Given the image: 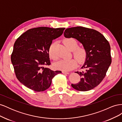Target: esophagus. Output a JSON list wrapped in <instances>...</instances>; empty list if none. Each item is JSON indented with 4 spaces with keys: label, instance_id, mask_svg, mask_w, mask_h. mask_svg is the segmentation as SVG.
<instances>
[{
    "label": "esophagus",
    "instance_id": "1",
    "mask_svg": "<svg viewBox=\"0 0 122 122\" xmlns=\"http://www.w3.org/2000/svg\"><path fill=\"white\" fill-rule=\"evenodd\" d=\"M62 73H63V74H69V72H66V71H62Z\"/></svg>",
    "mask_w": 122,
    "mask_h": 122
}]
</instances>
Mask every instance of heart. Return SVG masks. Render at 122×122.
I'll use <instances>...</instances> for the list:
<instances>
[{"instance_id": "heart-1", "label": "heart", "mask_w": 122, "mask_h": 122, "mask_svg": "<svg viewBox=\"0 0 122 122\" xmlns=\"http://www.w3.org/2000/svg\"><path fill=\"white\" fill-rule=\"evenodd\" d=\"M65 45L67 48L71 51H73V53L77 60L79 61H83L86 56V51L83 47H77L78 43L76 40L73 38L65 39L63 41ZM55 43L51 44L49 48V55L50 57L56 60V56L54 54ZM78 61L75 58H70L61 60L55 62L54 67L56 69L62 70L64 71H69L74 69L77 65Z\"/></svg>"}]
</instances>
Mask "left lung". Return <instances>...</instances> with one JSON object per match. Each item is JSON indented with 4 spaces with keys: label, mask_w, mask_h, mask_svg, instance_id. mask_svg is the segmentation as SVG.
Returning <instances> with one entry per match:
<instances>
[{
    "label": "left lung",
    "mask_w": 122,
    "mask_h": 122,
    "mask_svg": "<svg viewBox=\"0 0 122 122\" xmlns=\"http://www.w3.org/2000/svg\"><path fill=\"white\" fill-rule=\"evenodd\" d=\"M64 35L66 38L78 40L86 51V60L81 67L84 70L75 72L80 76V81L72 84V86L79 91L93 89L104 79L111 64L109 42L100 32L81 26L67 28Z\"/></svg>",
    "instance_id": "left-lung-1"
}]
</instances>
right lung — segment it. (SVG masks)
I'll return each instance as SVG.
<instances>
[{
	"instance_id": "1",
	"label": "right lung",
	"mask_w": 122,
	"mask_h": 122,
	"mask_svg": "<svg viewBox=\"0 0 122 122\" xmlns=\"http://www.w3.org/2000/svg\"><path fill=\"white\" fill-rule=\"evenodd\" d=\"M65 28L39 27L27 30L14 45L11 61L18 80L36 92L48 88L53 77L61 71H53L49 66V48L52 40L60 36Z\"/></svg>"
}]
</instances>
